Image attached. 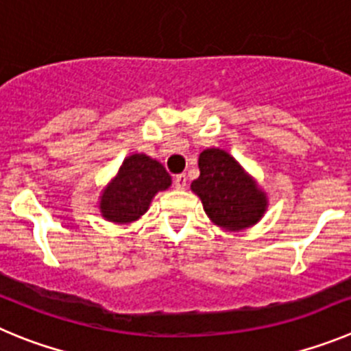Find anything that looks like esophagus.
I'll return each mask as SVG.
<instances>
[{
  "label": "esophagus",
  "instance_id": "34e87169",
  "mask_svg": "<svg viewBox=\"0 0 351 351\" xmlns=\"http://www.w3.org/2000/svg\"><path fill=\"white\" fill-rule=\"evenodd\" d=\"M175 187L178 189V191L187 187V175H185V173H180V175L175 176Z\"/></svg>",
  "mask_w": 351,
  "mask_h": 351
}]
</instances>
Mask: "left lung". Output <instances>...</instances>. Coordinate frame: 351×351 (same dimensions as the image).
I'll list each match as a JSON object with an SVG mask.
<instances>
[{
	"label": "left lung",
	"mask_w": 351,
	"mask_h": 351,
	"mask_svg": "<svg viewBox=\"0 0 351 351\" xmlns=\"http://www.w3.org/2000/svg\"><path fill=\"white\" fill-rule=\"evenodd\" d=\"M199 175L191 185L215 226L227 230L252 227L267 210L266 192L258 189L234 157L220 148L199 154Z\"/></svg>",
	"instance_id": "obj_1"
}]
</instances>
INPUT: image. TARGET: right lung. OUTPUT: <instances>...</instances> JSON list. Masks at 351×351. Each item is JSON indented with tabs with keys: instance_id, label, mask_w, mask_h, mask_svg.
Wrapping results in <instances>:
<instances>
[{
	"instance_id": "obj_1",
	"label": "right lung",
	"mask_w": 351,
	"mask_h": 351,
	"mask_svg": "<svg viewBox=\"0 0 351 351\" xmlns=\"http://www.w3.org/2000/svg\"><path fill=\"white\" fill-rule=\"evenodd\" d=\"M171 185V176L159 160L145 154L124 159L115 178L101 194L99 210L106 220L129 223L147 213L154 195Z\"/></svg>"
}]
</instances>
